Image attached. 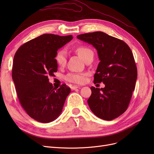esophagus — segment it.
<instances>
[{
  "instance_id": "1",
  "label": "esophagus",
  "mask_w": 154,
  "mask_h": 154,
  "mask_svg": "<svg viewBox=\"0 0 154 154\" xmlns=\"http://www.w3.org/2000/svg\"><path fill=\"white\" fill-rule=\"evenodd\" d=\"M81 88V87L80 85H73L71 87V89L74 91V90L76 89V88Z\"/></svg>"
}]
</instances>
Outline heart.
Masks as SVG:
<instances>
[{"label":"heart","mask_w":154,"mask_h":154,"mask_svg":"<svg viewBox=\"0 0 154 154\" xmlns=\"http://www.w3.org/2000/svg\"><path fill=\"white\" fill-rule=\"evenodd\" d=\"M75 52L83 59L85 62L87 59L93 54L92 51L85 46H80L75 49ZM54 60L60 67H63L67 63V53L64 49L58 50L55 54ZM66 80L69 82L74 83H82L85 81V74L79 73H69L65 77Z\"/></svg>","instance_id":"1"}]
</instances>
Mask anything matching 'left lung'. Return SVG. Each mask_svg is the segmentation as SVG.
<instances>
[{
    "label": "left lung",
    "mask_w": 154,
    "mask_h": 154,
    "mask_svg": "<svg viewBox=\"0 0 154 154\" xmlns=\"http://www.w3.org/2000/svg\"><path fill=\"white\" fill-rule=\"evenodd\" d=\"M77 38L97 50L100 62L94 83L103 82L105 85L91 87L88 105L99 118L116 119L127 109L136 86L137 71L132 51L123 40L101 31L79 35Z\"/></svg>",
    "instance_id": "8db88e82"
}]
</instances>
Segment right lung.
Returning a JSON list of instances; mask_svg holds the SVG:
<instances>
[{
	"instance_id": "add662e5",
	"label": "right lung",
	"mask_w": 154,
	"mask_h": 154,
	"mask_svg": "<svg viewBox=\"0 0 154 154\" xmlns=\"http://www.w3.org/2000/svg\"><path fill=\"white\" fill-rule=\"evenodd\" d=\"M73 38L44 34L21 45L14 56L12 78L20 103L31 118L47 123L61 114L71 88L62 84L55 88L49 76L57 72V51Z\"/></svg>"
}]
</instances>
